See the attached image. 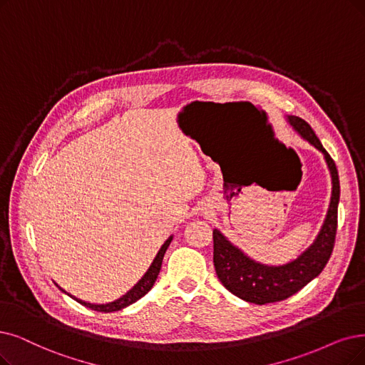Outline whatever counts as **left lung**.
Instances as JSON below:
<instances>
[{"label":"left lung","mask_w":365,"mask_h":365,"mask_svg":"<svg viewBox=\"0 0 365 365\" xmlns=\"http://www.w3.org/2000/svg\"><path fill=\"white\" fill-rule=\"evenodd\" d=\"M287 121L302 139L324 154L332 180L329 208L313 244L297 259L284 265L272 267L250 259L238 247L233 245L220 230H212L214 267L218 280L235 297L259 305L292 297L305 284L316 279L328 264L334 249L335 233H337V210L340 200L337 168L309 123L294 115H289Z\"/></svg>","instance_id":"1"}]
</instances>
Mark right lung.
I'll list each match as a JSON object with an SVG mask.
<instances>
[{
  "mask_svg": "<svg viewBox=\"0 0 365 365\" xmlns=\"http://www.w3.org/2000/svg\"><path fill=\"white\" fill-rule=\"evenodd\" d=\"M170 241H172V237H169V238L165 241V244L162 245V249L158 250L157 256H155L154 260H153V264L150 265L148 271L143 274L142 279H140L132 289H130L125 295H123L121 298L115 299V301H112V302H108V304H91V302H85V301H82V299H78V298L71 297V295H70V297H71L73 299H75V301H78L79 304L85 305V307H88V309L96 310V312L110 313V312H118V310H123V309L128 307L130 304H133V302H136L138 299H140L143 295H147V294L150 292V290H151V287L154 286V283H155V280H157V275H158V272H160V268H162L163 256H165V253H166V250H168V247H169ZM60 289H61V287H60ZM61 290H63V289H61ZM63 292H66V290H63ZM66 294H67V292H66ZM67 295H68V294H67Z\"/></svg>",
  "mask_w": 365,
  "mask_h": 365,
  "instance_id": "obj_1",
  "label": "right lung"
}]
</instances>
